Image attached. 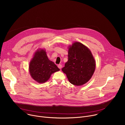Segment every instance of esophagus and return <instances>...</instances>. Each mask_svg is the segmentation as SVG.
Here are the masks:
<instances>
[{
	"label": "esophagus",
	"mask_w": 125,
	"mask_h": 125,
	"mask_svg": "<svg viewBox=\"0 0 125 125\" xmlns=\"http://www.w3.org/2000/svg\"><path fill=\"white\" fill-rule=\"evenodd\" d=\"M58 67L60 69H61L62 67V65L61 64H59L58 65Z\"/></svg>",
	"instance_id": "1"
}]
</instances>
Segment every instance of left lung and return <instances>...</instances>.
<instances>
[{"mask_svg":"<svg viewBox=\"0 0 125 125\" xmlns=\"http://www.w3.org/2000/svg\"><path fill=\"white\" fill-rule=\"evenodd\" d=\"M68 60L62 69L68 80L75 85H82L91 79L95 69V62L91 51L80 42L70 47Z\"/></svg>","mask_w":125,"mask_h":125,"instance_id":"obj_1","label":"left lung"}]
</instances>
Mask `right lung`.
Here are the masks:
<instances>
[{
	"mask_svg": "<svg viewBox=\"0 0 125 125\" xmlns=\"http://www.w3.org/2000/svg\"><path fill=\"white\" fill-rule=\"evenodd\" d=\"M60 69L53 62L50 61L44 50L38 51L29 65V71L32 79L40 83L46 82L51 75Z\"/></svg>",
	"mask_w": 125,
	"mask_h": 125,
	"instance_id": "right-lung-1",
	"label": "right lung"
}]
</instances>
